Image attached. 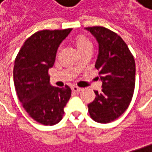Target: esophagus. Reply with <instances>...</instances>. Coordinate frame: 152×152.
Instances as JSON below:
<instances>
[{
    "instance_id": "34e87169",
    "label": "esophagus",
    "mask_w": 152,
    "mask_h": 152,
    "mask_svg": "<svg viewBox=\"0 0 152 152\" xmlns=\"http://www.w3.org/2000/svg\"><path fill=\"white\" fill-rule=\"evenodd\" d=\"M71 89H72L73 92H76V93H79L80 91H82V88H79V87H77V86H73V87L71 88Z\"/></svg>"
}]
</instances>
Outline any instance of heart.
Wrapping results in <instances>:
<instances>
[{"label":"heart","instance_id":"b5f03b06","mask_svg":"<svg viewBox=\"0 0 152 152\" xmlns=\"http://www.w3.org/2000/svg\"><path fill=\"white\" fill-rule=\"evenodd\" d=\"M75 42H76V48L78 51H81V50L84 49L88 47H92V44H91L88 39L85 36H82V35L77 36L76 37Z\"/></svg>","mask_w":152,"mask_h":152}]
</instances>
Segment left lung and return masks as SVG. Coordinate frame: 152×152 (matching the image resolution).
Listing matches in <instances>:
<instances>
[{
	"label": "left lung",
	"mask_w": 152,
	"mask_h": 152,
	"mask_svg": "<svg viewBox=\"0 0 152 152\" xmlns=\"http://www.w3.org/2000/svg\"><path fill=\"white\" fill-rule=\"evenodd\" d=\"M99 43L95 68L102 81L100 93L88 104L91 118L109 123L128 109L135 86V61L129 47L116 33L101 26L88 27Z\"/></svg>",
	"instance_id": "8db88e82"
}]
</instances>
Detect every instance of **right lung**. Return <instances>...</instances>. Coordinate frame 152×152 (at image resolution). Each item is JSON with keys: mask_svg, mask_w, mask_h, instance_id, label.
Masks as SVG:
<instances>
[{"mask_svg": "<svg viewBox=\"0 0 152 152\" xmlns=\"http://www.w3.org/2000/svg\"><path fill=\"white\" fill-rule=\"evenodd\" d=\"M71 30L37 31L24 42L14 61L13 81L18 99L30 117L43 125L61 121L71 95L67 85L52 87L48 75L59 44Z\"/></svg>", "mask_w": 152, "mask_h": 152, "instance_id": "right-lung-1", "label": "right lung"}]
</instances>
